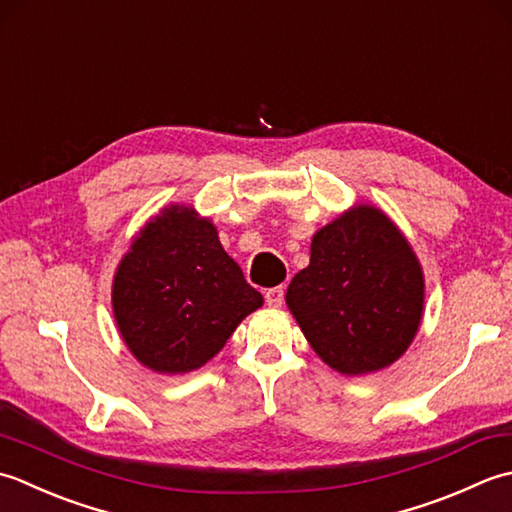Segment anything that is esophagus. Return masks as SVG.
<instances>
[{
    "instance_id": "esophagus-1",
    "label": "esophagus",
    "mask_w": 512,
    "mask_h": 512,
    "mask_svg": "<svg viewBox=\"0 0 512 512\" xmlns=\"http://www.w3.org/2000/svg\"><path fill=\"white\" fill-rule=\"evenodd\" d=\"M265 300H267L269 307L280 309V307H283V300H285V289H283V287H271V289H267Z\"/></svg>"
}]
</instances>
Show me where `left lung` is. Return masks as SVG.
<instances>
[{
    "label": "left lung",
    "instance_id": "obj_1",
    "mask_svg": "<svg viewBox=\"0 0 512 512\" xmlns=\"http://www.w3.org/2000/svg\"><path fill=\"white\" fill-rule=\"evenodd\" d=\"M285 300L322 362L367 375L411 347L424 316V271L389 214L358 203L314 234L309 265Z\"/></svg>",
    "mask_w": 512,
    "mask_h": 512
}]
</instances>
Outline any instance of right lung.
<instances>
[{
    "instance_id": "right-lung-1",
    "label": "right lung",
    "mask_w": 512,
    "mask_h": 512,
    "mask_svg": "<svg viewBox=\"0 0 512 512\" xmlns=\"http://www.w3.org/2000/svg\"><path fill=\"white\" fill-rule=\"evenodd\" d=\"M260 307L263 296L227 256L212 218L192 205L172 203L154 214L112 280V314L125 347L163 375L201 369Z\"/></svg>"
}]
</instances>
